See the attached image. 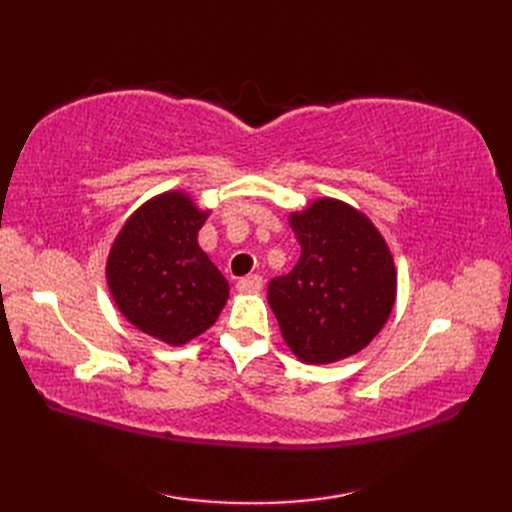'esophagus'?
<instances>
[{
	"instance_id": "esophagus-1",
	"label": "esophagus",
	"mask_w": 512,
	"mask_h": 512,
	"mask_svg": "<svg viewBox=\"0 0 512 512\" xmlns=\"http://www.w3.org/2000/svg\"><path fill=\"white\" fill-rule=\"evenodd\" d=\"M264 288V279L259 275H246L237 281L239 292H259Z\"/></svg>"
}]
</instances>
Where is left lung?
Returning <instances> with one entry per match:
<instances>
[{"mask_svg":"<svg viewBox=\"0 0 512 512\" xmlns=\"http://www.w3.org/2000/svg\"><path fill=\"white\" fill-rule=\"evenodd\" d=\"M297 266L270 279L268 306L301 363L328 365L361 352L396 301V266L372 220L334 198L290 213Z\"/></svg>","mask_w":512,"mask_h":512,"instance_id":"1","label":"left lung"}]
</instances>
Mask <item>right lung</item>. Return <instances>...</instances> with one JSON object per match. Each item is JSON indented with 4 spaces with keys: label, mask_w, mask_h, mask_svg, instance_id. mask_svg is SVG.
Returning a JSON list of instances; mask_svg holds the SVG:
<instances>
[{
    "label": "right lung",
    "mask_w": 512,
    "mask_h": 512,
    "mask_svg": "<svg viewBox=\"0 0 512 512\" xmlns=\"http://www.w3.org/2000/svg\"><path fill=\"white\" fill-rule=\"evenodd\" d=\"M206 215L189 193H160L129 215L107 257L116 308L176 347L209 330L228 299V281L198 244Z\"/></svg>",
    "instance_id": "right-lung-1"
}]
</instances>
